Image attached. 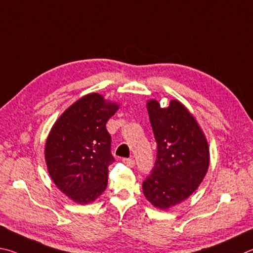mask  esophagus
<instances>
[{"mask_svg":"<svg viewBox=\"0 0 253 253\" xmlns=\"http://www.w3.org/2000/svg\"><path fill=\"white\" fill-rule=\"evenodd\" d=\"M123 163H126V166H129V167H133L134 166V160L133 159H123Z\"/></svg>","mask_w":253,"mask_h":253,"instance_id":"1","label":"esophagus"}]
</instances>
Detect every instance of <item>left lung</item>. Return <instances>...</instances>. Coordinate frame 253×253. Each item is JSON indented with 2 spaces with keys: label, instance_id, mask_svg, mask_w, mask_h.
<instances>
[{
  "label": "left lung",
  "instance_id": "left-lung-1",
  "mask_svg": "<svg viewBox=\"0 0 253 253\" xmlns=\"http://www.w3.org/2000/svg\"><path fill=\"white\" fill-rule=\"evenodd\" d=\"M147 109L157 160L142 189L152 206L166 210L184 201L202 182L209 168V145L197 120L178 100L168 108L150 100Z\"/></svg>",
  "mask_w": 253,
  "mask_h": 253
}]
</instances>
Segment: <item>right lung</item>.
I'll use <instances>...</instances> for the list:
<instances>
[{
  "instance_id": "obj_1",
  "label": "right lung",
  "mask_w": 253,
  "mask_h": 253,
  "mask_svg": "<svg viewBox=\"0 0 253 253\" xmlns=\"http://www.w3.org/2000/svg\"><path fill=\"white\" fill-rule=\"evenodd\" d=\"M119 105L90 93L66 109L48 133L45 161L53 182L65 196L87 205L108 185L111 135L105 124Z\"/></svg>"
}]
</instances>
